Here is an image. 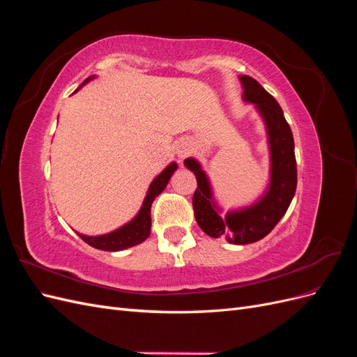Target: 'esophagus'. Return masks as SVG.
Instances as JSON below:
<instances>
[{
	"label": "esophagus",
	"instance_id": "esophagus-1",
	"mask_svg": "<svg viewBox=\"0 0 357 357\" xmlns=\"http://www.w3.org/2000/svg\"><path fill=\"white\" fill-rule=\"evenodd\" d=\"M186 153H188V149H186V147H178V149H177V155H178L180 158H185Z\"/></svg>",
	"mask_w": 357,
	"mask_h": 357
}]
</instances>
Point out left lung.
<instances>
[{
    "label": "left lung",
    "mask_w": 357,
    "mask_h": 357,
    "mask_svg": "<svg viewBox=\"0 0 357 357\" xmlns=\"http://www.w3.org/2000/svg\"><path fill=\"white\" fill-rule=\"evenodd\" d=\"M244 100L253 102L261 112L268 129L271 149V183L265 197L255 205L232 211L220 218L213 202L207 176L195 159H186L185 165L197 176L198 188L192 205L199 228L211 238H225L232 244H250L262 240L283 218L296 192L295 143L282 107L250 75H241Z\"/></svg>",
    "instance_id": "obj_1"
}]
</instances>
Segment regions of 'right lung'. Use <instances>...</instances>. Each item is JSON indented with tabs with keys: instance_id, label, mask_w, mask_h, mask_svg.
Here are the masks:
<instances>
[{
	"instance_id": "add662e5",
	"label": "right lung",
	"mask_w": 357,
	"mask_h": 357,
	"mask_svg": "<svg viewBox=\"0 0 357 357\" xmlns=\"http://www.w3.org/2000/svg\"><path fill=\"white\" fill-rule=\"evenodd\" d=\"M176 169H177V164L172 162V164H169L152 181V185H150L147 195L144 198L143 207L139 208L138 214L128 225L122 226V228H119L110 234L100 235V236H86L79 234L80 238L84 243H88L89 245L98 248V250H105V252H119V250H123V248H129L143 243L150 235V226H152V219H150L152 202L155 201V198L159 195V193L167 188L168 180L171 178L172 172Z\"/></svg>"
}]
</instances>
